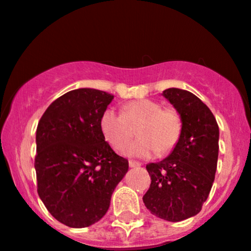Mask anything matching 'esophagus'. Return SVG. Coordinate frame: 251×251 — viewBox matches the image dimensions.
Segmentation results:
<instances>
[{"instance_id": "obj_1", "label": "esophagus", "mask_w": 251, "mask_h": 251, "mask_svg": "<svg viewBox=\"0 0 251 251\" xmlns=\"http://www.w3.org/2000/svg\"><path fill=\"white\" fill-rule=\"evenodd\" d=\"M128 165H130V167H141L142 163L137 162V161H132V160H130V162H128Z\"/></svg>"}]
</instances>
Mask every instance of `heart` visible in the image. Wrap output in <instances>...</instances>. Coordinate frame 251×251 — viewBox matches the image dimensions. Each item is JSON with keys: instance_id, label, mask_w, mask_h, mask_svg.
I'll return each mask as SVG.
<instances>
[{"instance_id": "obj_1", "label": "heart", "mask_w": 251, "mask_h": 251, "mask_svg": "<svg viewBox=\"0 0 251 251\" xmlns=\"http://www.w3.org/2000/svg\"><path fill=\"white\" fill-rule=\"evenodd\" d=\"M138 127L139 139L130 144L124 154L148 159L156 152L167 155L176 147L183 133V118L174 107H163L156 100L139 99L123 105V113L108 108L100 119L103 138L115 150H123Z\"/></svg>"}]
</instances>
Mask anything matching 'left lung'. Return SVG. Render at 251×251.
Segmentation results:
<instances>
[{"mask_svg":"<svg viewBox=\"0 0 251 251\" xmlns=\"http://www.w3.org/2000/svg\"><path fill=\"white\" fill-rule=\"evenodd\" d=\"M163 96L183 118V133L172 154L147 165L151 184L143 202L152 215L167 221L199 214L214 183L219 154V126L201 100L181 89Z\"/></svg>","mask_w":251,"mask_h":251,"instance_id":"left-lung-1","label":"left lung"}]
</instances>
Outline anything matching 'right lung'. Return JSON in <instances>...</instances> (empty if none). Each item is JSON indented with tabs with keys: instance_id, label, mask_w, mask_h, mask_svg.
Segmentation results:
<instances>
[{
	"instance_id": "obj_1",
	"label": "right lung",
	"mask_w": 251,
	"mask_h": 251,
	"mask_svg": "<svg viewBox=\"0 0 251 251\" xmlns=\"http://www.w3.org/2000/svg\"><path fill=\"white\" fill-rule=\"evenodd\" d=\"M114 99L96 89L66 92L37 126V192L57 221L88 227L103 218L128 161L110 148L100 119Z\"/></svg>"
}]
</instances>
